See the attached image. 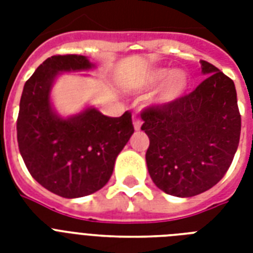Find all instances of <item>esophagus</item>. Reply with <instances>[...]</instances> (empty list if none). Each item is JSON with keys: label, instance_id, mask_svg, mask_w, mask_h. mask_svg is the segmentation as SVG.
<instances>
[{"label": "esophagus", "instance_id": "esophagus-1", "mask_svg": "<svg viewBox=\"0 0 253 253\" xmlns=\"http://www.w3.org/2000/svg\"><path fill=\"white\" fill-rule=\"evenodd\" d=\"M132 123H134V128L136 131L140 130V127H142V121H140V118H139V115L135 114L134 117H132Z\"/></svg>", "mask_w": 253, "mask_h": 253}]
</instances>
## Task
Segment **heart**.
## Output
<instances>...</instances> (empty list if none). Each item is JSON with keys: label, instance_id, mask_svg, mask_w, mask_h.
<instances>
[{"label": "heart", "instance_id": "b5f03b06", "mask_svg": "<svg viewBox=\"0 0 253 253\" xmlns=\"http://www.w3.org/2000/svg\"><path fill=\"white\" fill-rule=\"evenodd\" d=\"M160 85L163 86L159 90L155 102L162 106H168L177 102L186 93L190 85V79L184 71H173L170 68L152 69L143 77V87L154 89Z\"/></svg>", "mask_w": 253, "mask_h": 253}]
</instances>
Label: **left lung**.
I'll return each instance as SVG.
<instances>
[{
	"instance_id": "left-lung-1",
	"label": "left lung",
	"mask_w": 253,
	"mask_h": 253,
	"mask_svg": "<svg viewBox=\"0 0 253 253\" xmlns=\"http://www.w3.org/2000/svg\"><path fill=\"white\" fill-rule=\"evenodd\" d=\"M208 77L177 102L152 105L140 114L150 138L146 162L155 185L167 194L193 197L218 184L239 146L240 118L234 81L208 61Z\"/></svg>"
}]
</instances>
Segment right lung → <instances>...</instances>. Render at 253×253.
I'll return each mask as SVG.
<instances>
[{
	"label": "right lung",
	"mask_w": 253,
	"mask_h": 253,
	"mask_svg": "<svg viewBox=\"0 0 253 253\" xmlns=\"http://www.w3.org/2000/svg\"><path fill=\"white\" fill-rule=\"evenodd\" d=\"M94 68L81 55H55L26 81L19 102L17 139L30 174L49 192L77 198L97 192L110 180L115 159L134 126L131 113L106 117L94 107L61 118L49 93L60 72Z\"/></svg>",
	"instance_id": "right-lung-1"
}]
</instances>
